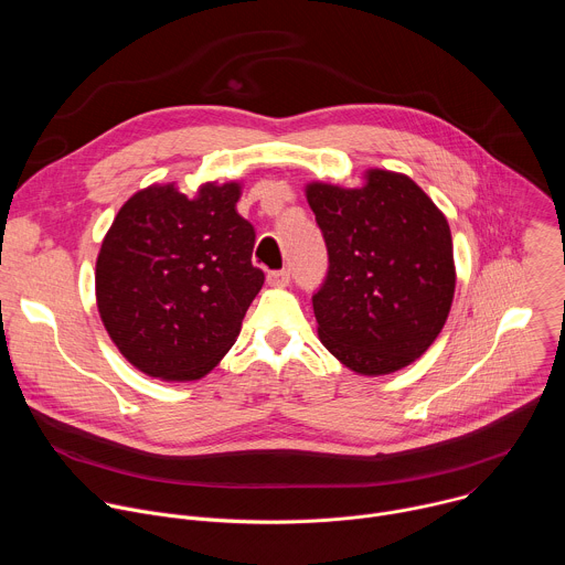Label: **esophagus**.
Here are the masks:
<instances>
[{"label": "esophagus", "instance_id": "esophagus-1", "mask_svg": "<svg viewBox=\"0 0 565 565\" xmlns=\"http://www.w3.org/2000/svg\"><path fill=\"white\" fill-rule=\"evenodd\" d=\"M288 284H290V273L288 270H273V273H268V286L286 288Z\"/></svg>", "mask_w": 565, "mask_h": 565}]
</instances>
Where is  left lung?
<instances>
[{"label":"left lung","mask_w":565,"mask_h":565,"mask_svg":"<svg viewBox=\"0 0 565 565\" xmlns=\"http://www.w3.org/2000/svg\"><path fill=\"white\" fill-rule=\"evenodd\" d=\"M364 183H306L329 248V275L312 297L317 335L360 375L416 362L440 335L456 290L451 230L407 174L366 170Z\"/></svg>","instance_id":"obj_1"}]
</instances>
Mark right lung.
Here are the masks:
<instances>
[{"label":"right lung","instance_id":"obj_1","mask_svg":"<svg viewBox=\"0 0 565 565\" xmlns=\"http://www.w3.org/2000/svg\"><path fill=\"white\" fill-rule=\"evenodd\" d=\"M238 181L138 190L96 259V303L122 358L149 377L194 382L232 349L264 273L255 227L236 212Z\"/></svg>","mask_w":565,"mask_h":565}]
</instances>
